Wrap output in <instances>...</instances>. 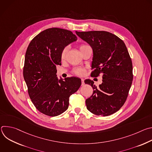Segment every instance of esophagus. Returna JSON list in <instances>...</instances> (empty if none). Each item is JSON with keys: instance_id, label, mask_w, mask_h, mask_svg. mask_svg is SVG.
<instances>
[{"instance_id": "1", "label": "esophagus", "mask_w": 152, "mask_h": 152, "mask_svg": "<svg viewBox=\"0 0 152 152\" xmlns=\"http://www.w3.org/2000/svg\"><path fill=\"white\" fill-rule=\"evenodd\" d=\"M81 81H82V85H83L85 84L84 79H81Z\"/></svg>"}]
</instances>
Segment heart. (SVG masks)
<instances>
[{
    "mask_svg": "<svg viewBox=\"0 0 152 152\" xmlns=\"http://www.w3.org/2000/svg\"><path fill=\"white\" fill-rule=\"evenodd\" d=\"M87 46L86 45H81L79 46V50H80L81 49ZM68 51V48H65L63 49V50L61 52V59L64 60L66 59V55H67V53ZM73 73L74 75H77V76H84L86 73V69L84 68H82V67H78V68H76L73 70Z\"/></svg>",
    "mask_w": 152,
    "mask_h": 152,
    "instance_id": "b5f03b06",
    "label": "heart"
}]
</instances>
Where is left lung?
I'll return each instance as SVG.
<instances>
[{
    "label": "left lung",
    "mask_w": 152,
    "mask_h": 152,
    "mask_svg": "<svg viewBox=\"0 0 152 152\" xmlns=\"http://www.w3.org/2000/svg\"><path fill=\"white\" fill-rule=\"evenodd\" d=\"M76 34L93 49L91 72L93 77L102 75L99 87L86 79L94 91L86 100L88 111L97 115L107 116L118 111L125 103L132 83V62L122 39L106 31L77 32Z\"/></svg>",
    "instance_id": "8db88e82"
}]
</instances>
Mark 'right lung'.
<instances>
[{
    "label": "right lung",
    "mask_w": 152,
    "mask_h": 152,
    "mask_svg": "<svg viewBox=\"0 0 152 152\" xmlns=\"http://www.w3.org/2000/svg\"><path fill=\"white\" fill-rule=\"evenodd\" d=\"M76 40L70 31L52 28L35 36L26 50L23 77L28 94L37 109L46 115L55 117L66 111L70 96L81 85L79 78L56 77L62 50Z\"/></svg>",
    "instance_id": "obj_1"
}]
</instances>
